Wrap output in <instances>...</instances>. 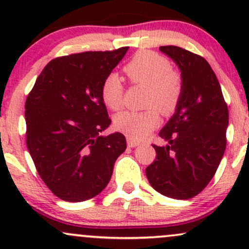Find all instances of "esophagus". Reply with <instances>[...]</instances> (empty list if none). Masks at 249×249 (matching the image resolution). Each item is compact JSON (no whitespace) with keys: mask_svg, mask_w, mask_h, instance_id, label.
Segmentation results:
<instances>
[{"mask_svg":"<svg viewBox=\"0 0 249 249\" xmlns=\"http://www.w3.org/2000/svg\"><path fill=\"white\" fill-rule=\"evenodd\" d=\"M138 145H139L138 142H134L133 139L127 138V146L128 147H136V146H138Z\"/></svg>","mask_w":249,"mask_h":249,"instance_id":"34e87169","label":"esophagus"}]
</instances>
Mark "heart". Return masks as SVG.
<instances>
[{
  "label": "heart",
  "instance_id": "obj_1",
  "mask_svg": "<svg viewBox=\"0 0 249 249\" xmlns=\"http://www.w3.org/2000/svg\"><path fill=\"white\" fill-rule=\"evenodd\" d=\"M124 71L134 84L147 88L146 111H124L115 117L117 130L133 141H142L160 122L159 111L170 115L178 107L182 83L179 73L172 70L166 57L153 53L141 51L124 67ZM101 95L104 104L117 111L123 105L124 87L121 77L111 72L102 83Z\"/></svg>",
  "mask_w": 249,
  "mask_h": 249
}]
</instances>
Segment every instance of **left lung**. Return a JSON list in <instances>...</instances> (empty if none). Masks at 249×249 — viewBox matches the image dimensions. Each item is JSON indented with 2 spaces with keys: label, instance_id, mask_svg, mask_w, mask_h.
<instances>
[{
  "label": "left lung",
  "instance_id": "left-lung-1",
  "mask_svg": "<svg viewBox=\"0 0 249 249\" xmlns=\"http://www.w3.org/2000/svg\"><path fill=\"white\" fill-rule=\"evenodd\" d=\"M159 49L181 71L182 91L176 112L159 132L167 144L152 145L157 156L145 172L157 192L191 199L207 186L224 156L228 107L204 57L176 45Z\"/></svg>",
  "mask_w": 249,
  "mask_h": 249
}]
</instances>
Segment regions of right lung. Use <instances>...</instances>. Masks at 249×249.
I'll use <instances>...</instances> for the list:
<instances>
[{"instance_id":"add662e5","label":"right lung","mask_w":249,"mask_h":249,"mask_svg":"<svg viewBox=\"0 0 249 249\" xmlns=\"http://www.w3.org/2000/svg\"><path fill=\"white\" fill-rule=\"evenodd\" d=\"M127 50L57 57L27 97V147L39 177L59 199L78 202L101 193L126 148L124 134L99 133L111 124L102 83Z\"/></svg>"}]
</instances>
